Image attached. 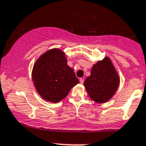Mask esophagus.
<instances>
[{
  "mask_svg": "<svg viewBox=\"0 0 146 146\" xmlns=\"http://www.w3.org/2000/svg\"><path fill=\"white\" fill-rule=\"evenodd\" d=\"M83 82H84V79H83V78H80V83H81V84H83Z\"/></svg>",
  "mask_w": 146,
  "mask_h": 146,
  "instance_id": "34e87169",
  "label": "esophagus"
}]
</instances>
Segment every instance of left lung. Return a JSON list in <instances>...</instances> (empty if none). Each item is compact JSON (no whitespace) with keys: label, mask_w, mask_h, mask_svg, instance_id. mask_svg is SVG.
I'll return each mask as SVG.
<instances>
[{"label":"left lung","mask_w":146,"mask_h":146,"mask_svg":"<svg viewBox=\"0 0 146 146\" xmlns=\"http://www.w3.org/2000/svg\"><path fill=\"white\" fill-rule=\"evenodd\" d=\"M119 85V78L109 58L93 65L90 76L84 81L89 98L98 103H105L114 95Z\"/></svg>","instance_id":"8db88e82"}]
</instances>
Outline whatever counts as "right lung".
I'll list each match as a JSON object with an SVG mask.
<instances>
[{"label":"right lung","instance_id":"right-lung-1","mask_svg":"<svg viewBox=\"0 0 146 146\" xmlns=\"http://www.w3.org/2000/svg\"><path fill=\"white\" fill-rule=\"evenodd\" d=\"M32 81L43 100L59 103L79 83L74 71L67 65L66 54L60 48L49 49L36 60L32 72Z\"/></svg>","mask_w":146,"mask_h":146}]
</instances>
